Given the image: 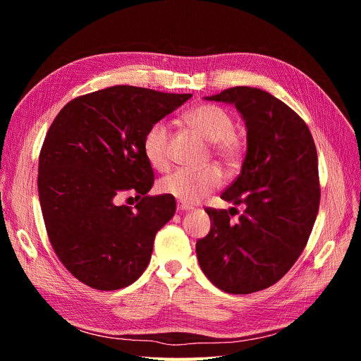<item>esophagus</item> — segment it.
I'll use <instances>...</instances> for the list:
<instances>
[{
  "label": "esophagus",
  "mask_w": 361,
  "mask_h": 361,
  "mask_svg": "<svg viewBox=\"0 0 361 361\" xmlns=\"http://www.w3.org/2000/svg\"><path fill=\"white\" fill-rule=\"evenodd\" d=\"M194 207L191 206V204H187V203H183V202H179L178 203V211H180V212H185V211H192Z\"/></svg>",
  "instance_id": "obj_1"
}]
</instances>
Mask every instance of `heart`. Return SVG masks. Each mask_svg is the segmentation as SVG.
Returning <instances> with one entry per match:
<instances>
[{"label":"heart","instance_id":"1","mask_svg":"<svg viewBox=\"0 0 361 361\" xmlns=\"http://www.w3.org/2000/svg\"><path fill=\"white\" fill-rule=\"evenodd\" d=\"M183 122L194 133L212 143L214 154L227 166H235L243 155V143L233 134V118L221 106L203 104L183 114ZM170 130L164 122L152 125L143 138L145 157L152 167L164 170L169 164ZM223 182V174L215 166L203 169H179L161 180L162 192L183 203H197Z\"/></svg>","mask_w":361,"mask_h":361}]
</instances>
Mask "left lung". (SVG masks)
Instances as JSON below:
<instances>
[{
    "label": "left lung",
    "mask_w": 361,
    "mask_h": 361,
    "mask_svg": "<svg viewBox=\"0 0 361 361\" xmlns=\"http://www.w3.org/2000/svg\"><path fill=\"white\" fill-rule=\"evenodd\" d=\"M204 99L235 105L245 123L241 173L221 194L245 209L236 223L231 211L206 209L211 231L195 244L197 259L218 289L257 292L285 276L307 244L321 197L318 154L304 120L268 92L233 87Z\"/></svg>",
    "instance_id": "left-lung-1"
}]
</instances>
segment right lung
<instances>
[{
    "mask_svg": "<svg viewBox=\"0 0 361 361\" xmlns=\"http://www.w3.org/2000/svg\"><path fill=\"white\" fill-rule=\"evenodd\" d=\"M192 94L114 85L64 105L39 158V200L61 264L87 286L126 288L147 268L155 235L176 212L173 195H147V129ZM128 192L142 200L118 207Z\"/></svg>",
    "mask_w": 361,
    "mask_h": 361,
    "instance_id": "right-lung-1",
    "label": "right lung"
}]
</instances>
